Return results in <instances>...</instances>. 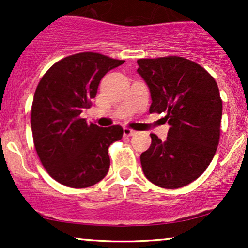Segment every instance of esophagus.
I'll return each instance as SVG.
<instances>
[{"label": "esophagus", "mask_w": 248, "mask_h": 248, "mask_svg": "<svg viewBox=\"0 0 248 248\" xmlns=\"http://www.w3.org/2000/svg\"><path fill=\"white\" fill-rule=\"evenodd\" d=\"M134 134H136L135 130L130 129V128H124V136H132Z\"/></svg>", "instance_id": "34e87169"}]
</instances>
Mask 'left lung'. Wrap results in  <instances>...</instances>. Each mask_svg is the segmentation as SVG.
Instances as JSON below:
<instances>
[{"label": "left lung", "mask_w": 248, "mask_h": 248, "mask_svg": "<svg viewBox=\"0 0 248 248\" xmlns=\"http://www.w3.org/2000/svg\"><path fill=\"white\" fill-rule=\"evenodd\" d=\"M138 73L152 96L150 113H164L169 132L164 141L150 134L141 154L144 176L166 189L186 186L202 175L215 156L223 113L213 77L183 57L139 59Z\"/></svg>", "instance_id": "1"}]
</instances>
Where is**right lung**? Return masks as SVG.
Segmentation results:
<instances>
[{"mask_svg": "<svg viewBox=\"0 0 248 248\" xmlns=\"http://www.w3.org/2000/svg\"><path fill=\"white\" fill-rule=\"evenodd\" d=\"M124 62L101 53H76L52 65L36 88L33 143L43 167L62 186L82 189L107 175L108 147L121 140L124 129L88 124L80 114L90 108L102 77Z\"/></svg>", "mask_w": 248, "mask_h": 248, "instance_id": "1", "label": "right lung"}]
</instances>
